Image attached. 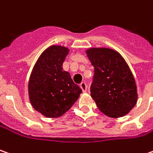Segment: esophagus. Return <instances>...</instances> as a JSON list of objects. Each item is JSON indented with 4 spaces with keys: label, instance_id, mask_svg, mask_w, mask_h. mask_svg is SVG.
Instances as JSON below:
<instances>
[{
    "label": "esophagus",
    "instance_id": "esophagus-1",
    "mask_svg": "<svg viewBox=\"0 0 153 153\" xmlns=\"http://www.w3.org/2000/svg\"><path fill=\"white\" fill-rule=\"evenodd\" d=\"M80 88L82 89L83 92H86L87 85H86V84H85V82H82L81 84H80Z\"/></svg>",
    "mask_w": 153,
    "mask_h": 153
}]
</instances>
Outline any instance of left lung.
Returning <instances> with one entry per match:
<instances>
[{"mask_svg": "<svg viewBox=\"0 0 153 153\" xmlns=\"http://www.w3.org/2000/svg\"><path fill=\"white\" fill-rule=\"evenodd\" d=\"M86 54L94 68L91 96L101 112L120 118L137 102L134 76L124 57L110 48H90Z\"/></svg>", "mask_w": 153, "mask_h": 153, "instance_id": "obj_1", "label": "left lung"}]
</instances>
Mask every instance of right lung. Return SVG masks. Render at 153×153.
Masks as SVG:
<instances>
[{
	"label": "right lung",
	"instance_id": "1",
	"mask_svg": "<svg viewBox=\"0 0 153 153\" xmlns=\"http://www.w3.org/2000/svg\"><path fill=\"white\" fill-rule=\"evenodd\" d=\"M69 50L62 45L45 49L29 77V97L32 107L47 118H59L79 97L82 90L74 84L62 63Z\"/></svg>",
	"mask_w": 153,
	"mask_h": 153
}]
</instances>
